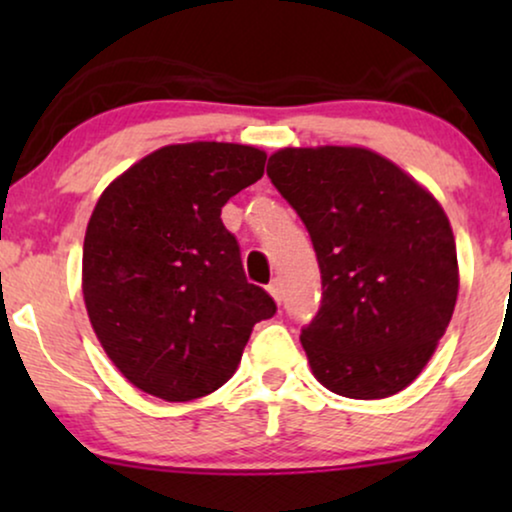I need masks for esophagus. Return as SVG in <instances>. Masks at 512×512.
<instances>
[{"label":"esophagus","instance_id":"esophagus-1","mask_svg":"<svg viewBox=\"0 0 512 512\" xmlns=\"http://www.w3.org/2000/svg\"><path fill=\"white\" fill-rule=\"evenodd\" d=\"M268 291H270V296L275 298V303L282 305V282H279V279H275V282L268 286Z\"/></svg>","mask_w":512,"mask_h":512}]
</instances>
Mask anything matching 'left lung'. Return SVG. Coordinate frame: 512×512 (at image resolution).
I'll list each match as a JSON object with an SVG mask.
<instances>
[{"instance_id":"left-lung-1","label":"left lung","mask_w":512,"mask_h":512,"mask_svg":"<svg viewBox=\"0 0 512 512\" xmlns=\"http://www.w3.org/2000/svg\"><path fill=\"white\" fill-rule=\"evenodd\" d=\"M268 177L312 237L321 307L300 333L317 380L387 398L422 373L459 293L457 247L438 200L361 146L282 149Z\"/></svg>"}]
</instances>
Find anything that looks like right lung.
Instances as JSON below:
<instances>
[{
    "label": "right lung",
    "instance_id": "1",
    "mask_svg": "<svg viewBox=\"0 0 512 512\" xmlns=\"http://www.w3.org/2000/svg\"><path fill=\"white\" fill-rule=\"evenodd\" d=\"M265 153L172 144L111 181L83 240V300L114 366L146 394L184 403L223 387L251 328L277 312L244 275L221 207L263 177Z\"/></svg>",
    "mask_w": 512,
    "mask_h": 512
}]
</instances>
